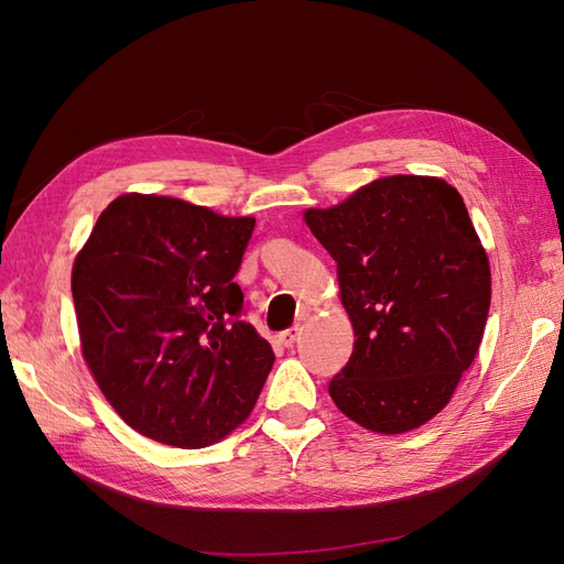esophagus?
<instances>
[{
	"instance_id": "esophagus-1",
	"label": "esophagus",
	"mask_w": 564,
	"mask_h": 564,
	"mask_svg": "<svg viewBox=\"0 0 564 564\" xmlns=\"http://www.w3.org/2000/svg\"><path fill=\"white\" fill-rule=\"evenodd\" d=\"M299 336H301V324H294V327H289V329H284L282 334H280V340H282V346H286V348H292L296 340H299Z\"/></svg>"
}]
</instances>
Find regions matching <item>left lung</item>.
<instances>
[{"label": "left lung", "instance_id": "8db88e82", "mask_svg": "<svg viewBox=\"0 0 564 564\" xmlns=\"http://www.w3.org/2000/svg\"><path fill=\"white\" fill-rule=\"evenodd\" d=\"M305 224L336 261L352 322L334 404L367 431L398 435L445 409L480 348L491 275L464 197L442 178L388 176Z\"/></svg>", "mask_w": 564, "mask_h": 564}]
</instances>
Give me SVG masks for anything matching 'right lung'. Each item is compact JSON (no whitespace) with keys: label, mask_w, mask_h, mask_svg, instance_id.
<instances>
[{"label":"right lung","mask_w":564,"mask_h":564,"mask_svg":"<svg viewBox=\"0 0 564 564\" xmlns=\"http://www.w3.org/2000/svg\"><path fill=\"white\" fill-rule=\"evenodd\" d=\"M253 226L251 216L135 193L98 216L73 265L82 352L141 435L207 447L259 400L275 352L245 322L232 282Z\"/></svg>","instance_id":"1"}]
</instances>
